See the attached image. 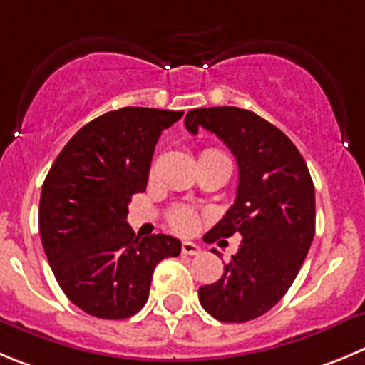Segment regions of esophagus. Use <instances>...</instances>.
<instances>
[{
  "label": "esophagus",
  "instance_id": "esophagus-1",
  "mask_svg": "<svg viewBox=\"0 0 365 365\" xmlns=\"http://www.w3.org/2000/svg\"><path fill=\"white\" fill-rule=\"evenodd\" d=\"M182 254L198 255V254H202V248H200L196 243H190V241H183V243H182Z\"/></svg>",
  "mask_w": 365,
  "mask_h": 365
}]
</instances>
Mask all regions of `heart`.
<instances>
[{"instance_id": "heart-1", "label": "heart", "mask_w": 365, "mask_h": 365, "mask_svg": "<svg viewBox=\"0 0 365 365\" xmlns=\"http://www.w3.org/2000/svg\"><path fill=\"white\" fill-rule=\"evenodd\" d=\"M202 155H212V156H220V158H227L223 153L216 151V149H207V151H203ZM167 221H169V225H171L176 232L190 234L198 229L200 214L198 210L192 209V207L178 205V207H173V209L169 210V214H167Z\"/></svg>"}]
</instances>
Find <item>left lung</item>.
Masks as SVG:
<instances>
[{"label": "left lung", "instance_id": "1", "mask_svg": "<svg viewBox=\"0 0 365 365\" xmlns=\"http://www.w3.org/2000/svg\"><path fill=\"white\" fill-rule=\"evenodd\" d=\"M185 128L214 133L240 167L236 202L203 236L223 243L240 234V250L216 282L200 288V302L221 322L252 321L281 301L312 247L315 187L308 165L294 142L254 111L198 108L187 113Z\"/></svg>", "mask_w": 365, "mask_h": 365}]
</instances>
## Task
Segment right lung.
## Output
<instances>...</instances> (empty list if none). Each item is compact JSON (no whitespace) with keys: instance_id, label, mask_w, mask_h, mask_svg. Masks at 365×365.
Here are the masks:
<instances>
[{"instance_id":"1","label":"right lung","mask_w":365,"mask_h":365,"mask_svg":"<svg viewBox=\"0 0 365 365\" xmlns=\"http://www.w3.org/2000/svg\"><path fill=\"white\" fill-rule=\"evenodd\" d=\"M183 111L122 108L71 136L50 167L39 202L44 254L66 297L98 319H128L149 297L153 272L182 250L165 234L136 237L131 196L145 190L163 129Z\"/></svg>"}]
</instances>
